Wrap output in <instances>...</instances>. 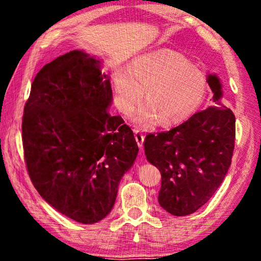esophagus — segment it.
<instances>
[{
    "instance_id": "esophagus-1",
    "label": "esophagus",
    "mask_w": 261,
    "mask_h": 261,
    "mask_svg": "<svg viewBox=\"0 0 261 261\" xmlns=\"http://www.w3.org/2000/svg\"><path fill=\"white\" fill-rule=\"evenodd\" d=\"M134 132H135V138H136L137 144H138L139 147H143L145 136H144L143 134H141V132H140L139 130H134Z\"/></svg>"
}]
</instances>
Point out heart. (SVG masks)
Instances as JSON below:
<instances>
[{"label":"heart","instance_id":"1","mask_svg":"<svg viewBox=\"0 0 261 261\" xmlns=\"http://www.w3.org/2000/svg\"><path fill=\"white\" fill-rule=\"evenodd\" d=\"M114 98L123 114L131 115L141 99L138 123L156 120L170 125L188 118L204 101L207 81L200 70L175 51H156L139 57L129 72L118 71L113 79Z\"/></svg>","mask_w":261,"mask_h":261}]
</instances>
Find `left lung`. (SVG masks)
I'll return each instance as SVG.
<instances>
[{"label": "left lung", "mask_w": 261, "mask_h": 261, "mask_svg": "<svg viewBox=\"0 0 261 261\" xmlns=\"http://www.w3.org/2000/svg\"><path fill=\"white\" fill-rule=\"evenodd\" d=\"M207 83L214 106L193 114L165 132L144 140L147 160L161 173L159 204L175 216L192 214L208 201L223 182L235 147V115L221 103L216 76Z\"/></svg>", "instance_id": "left-lung-1"}]
</instances>
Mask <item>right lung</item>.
I'll return each mask as SVG.
<instances>
[{"instance_id":"right-lung-1","label":"right lung","mask_w":261,"mask_h":261,"mask_svg":"<svg viewBox=\"0 0 261 261\" xmlns=\"http://www.w3.org/2000/svg\"><path fill=\"white\" fill-rule=\"evenodd\" d=\"M113 92L100 62L72 50L35 76L21 122L24 159L39 194L56 211L90 224L109 214L138 145L108 106Z\"/></svg>"}]
</instances>
